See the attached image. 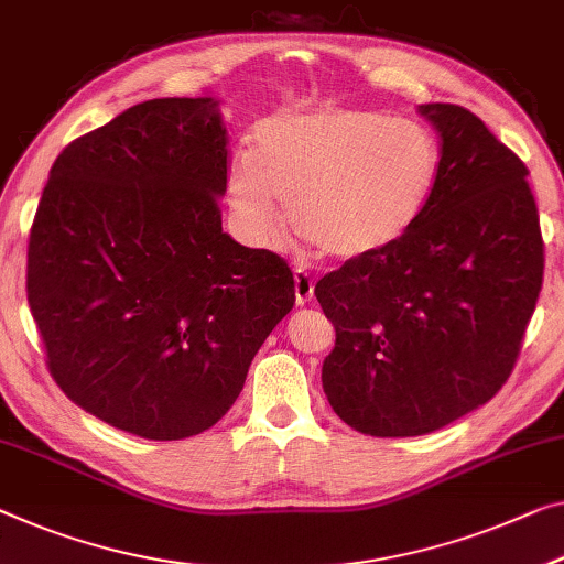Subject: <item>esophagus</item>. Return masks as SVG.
I'll list each match as a JSON object with an SVG mask.
<instances>
[{
    "mask_svg": "<svg viewBox=\"0 0 564 564\" xmlns=\"http://www.w3.org/2000/svg\"><path fill=\"white\" fill-rule=\"evenodd\" d=\"M312 294H315L312 276L305 270H294V300H297V305H307Z\"/></svg>",
    "mask_w": 564,
    "mask_h": 564,
    "instance_id": "34e87169",
    "label": "esophagus"
}]
</instances>
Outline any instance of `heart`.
<instances>
[{
  "label": "heart",
  "mask_w": 564,
  "mask_h": 564,
  "mask_svg": "<svg viewBox=\"0 0 564 564\" xmlns=\"http://www.w3.org/2000/svg\"><path fill=\"white\" fill-rule=\"evenodd\" d=\"M441 169L433 133L362 108L276 110L231 163L227 198L254 245H272L288 204L292 229L337 262L395 245L426 209Z\"/></svg>",
  "instance_id": "heart-1"
}]
</instances>
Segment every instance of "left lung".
Returning <instances> with one entry per match:
<instances>
[{
	"label": "left lung",
	"instance_id": "left-lung-1",
	"mask_svg": "<svg viewBox=\"0 0 564 564\" xmlns=\"http://www.w3.org/2000/svg\"><path fill=\"white\" fill-rule=\"evenodd\" d=\"M441 135L419 221L315 284L335 325L323 362L333 411L368 436H421L479 409L512 376L542 290L540 214L522 159L481 118L421 106Z\"/></svg>",
	"mask_w": 564,
	"mask_h": 564
}]
</instances>
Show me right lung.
Instances as JSON below:
<instances>
[{"label":"right lung","instance_id":"add662e5","mask_svg":"<svg viewBox=\"0 0 564 564\" xmlns=\"http://www.w3.org/2000/svg\"><path fill=\"white\" fill-rule=\"evenodd\" d=\"M155 98L75 138L28 245V302L63 393L151 441L212 429L294 305L292 270L221 231L227 128Z\"/></svg>","mask_w":564,"mask_h":564}]
</instances>
